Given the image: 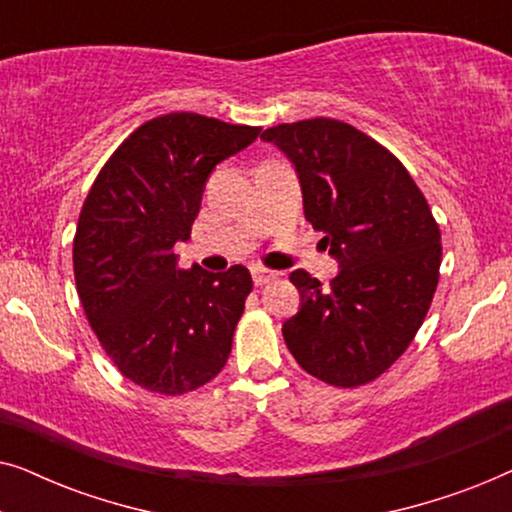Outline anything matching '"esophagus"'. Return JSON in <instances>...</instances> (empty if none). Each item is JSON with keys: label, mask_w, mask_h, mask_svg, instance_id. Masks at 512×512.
<instances>
[{"label": "esophagus", "mask_w": 512, "mask_h": 512, "mask_svg": "<svg viewBox=\"0 0 512 512\" xmlns=\"http://www.w3.org/2000/svg\"><path fill=\"white\" fill-rule=\"evenodd\" d=\"M251 277H254L256 286H263V284H268L270 279H275V272L268 268H261V265H254V268H251Z\"/></svg>", "instance_id": "obj_1"}]
</instances>
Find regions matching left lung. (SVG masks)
<instances>
[{
  "label": "left lung",
  "instance_id": "8db88e82",
  "mask_svg": "<svg viewBox=\"0 0 512 512\" xmlns=\"http://www.w3.org/2000/svg\"><path fill=\"white\" fill-rule=\"evenodd\" d=\"M261 139L296 167L305 219L340 265L328 286L291 272L300 310L282 326L286 347L333 387L373 382L429 312L443 254L438 223L401 160L349 123H282Z\"/></svg>",
  "mask_w": 512,
  "mask_h": 512
}]
</instances>
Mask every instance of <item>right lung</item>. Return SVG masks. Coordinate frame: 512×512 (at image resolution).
<instances>
[{"label":"right lung","instance_id":"add662e5","mask_svg":"<svg viewBox=\"0 0 512 512\" xmlns=\"http://www.w3.org/2000/svg\"><path fill=\"white\" fill-rule=\"evenodd\" d=\"M261 128L191 111L146 121L97 174L74 237V277L88 324L121 373L179 396L226 366L251 275L244 265L179 270L214 167Z\"/></svg>","mask_w":512,"mask_h":512}]
</instances>
